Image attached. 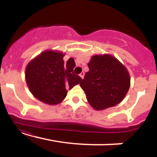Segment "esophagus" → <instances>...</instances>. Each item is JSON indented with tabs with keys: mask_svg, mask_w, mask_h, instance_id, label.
Segmentation results:
<instances>
[{
	"mask_svg": "<svg viewBox=\"0 0 157 157\" xmlns=\"http://www.w3.org/2000/svg\"><path fill=\"white\" fill-rule=\"evenodd\" d=\"M84 75H85V73L83 72V71H82V72H81L80 74V77H81V78H83V77H84Z\"/></svg>",
	"mask_w": 157,
	"mask_h": 157,
	"instance_id": "esophagus-1",
	"label": "esophagus"
}]
</instances>
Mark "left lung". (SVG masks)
Here are the masks:
<instances>
[{
	"instance_id": "1",
	"label": "left lung",
	"mask_w": 157,
	"mask_h": 157,
	"mask_svg": "<svg viewBox=\"0 0 157 157\" xmlns=\"http://www.w3.org/2000/svg\"><path fill=\"white\" fill-rule=\"evenodd\" d=\"M80 85L94 109L103 110L120 103L130 87V77L125 66L111 55H95L88 63Z\"/></svg>"
}]
</instances>
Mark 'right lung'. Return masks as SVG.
Segmentation results:
<instances>
[{
  "mask_svg": "<svg viewBox=\"0 0 157 157\" xmlns=\"http://www.w3.org/2000/svg\"><path fill=\"white\" fill-rule=\"evenodd\" d=\"M61 52H43L27 65L26 80L32 94L40 101L56 105L66 97L67 89L80 83L82 78L74 73L75 60L64 63Z\"/></svg>",
  "mask_w": 157,
  "mask_h": 157,
  "instance_id": "add662e5",
  "label": "right lung"
}]
</instances>
